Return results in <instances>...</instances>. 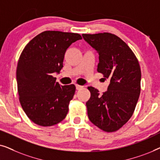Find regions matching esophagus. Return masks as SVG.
<instances>
[{
  "instance_id": "34e87169",
  "label": "esophagus",
  "mask_w": 160,
  "mask_h": 160,
  "mask_svg": "<svg viewBox=\"0 0 160 160\" xmlns=\"http://www.w3.org/2000/svg\"><path fill=\"white\" fill-rule=\"evenodd\" d=\"M76 89H81L83 88V86H81V85H78V84H76Z\"/></svg>"
}]
</instances>
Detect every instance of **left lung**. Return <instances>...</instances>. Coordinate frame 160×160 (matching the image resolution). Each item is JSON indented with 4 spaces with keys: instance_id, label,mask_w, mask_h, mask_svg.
Segmentation results:
<instances>
[{
    "instance_id": "left-lung-1",
    "label": "left lung",
    "mask_w": 160,
    "mask_h": 160,
    "mask_svg": "<svg viewBox=\"0 0 160 160\" xmlns=\"http://www.w3.org/2000/svg\"><path fill=\"white\" fill-rule=\"evenodd\" d=\"M99 54L97 71L109 78L108 90L88 87L91 96L86 102L89 119L105 132L122 128L132 117L141 92V72L138 60L128 44L110 32L82 34Z\"/></svg>"
}]
</instances>
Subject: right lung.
<instances>
[{
  "label": "right lung",
  "instance_id": "add662e5",
  "mask_svg": "<svg viewBox=\"0 0 160 160\" xmlns=\"http://www.w3.org/2000/svg\"><path fill=\"white\" fill-rule=\"evenodd\" d=\"M80 39L78 33L48 30L32 38L22 52L17 68L19 99L35 124L52 126L66 117L76 87L60 86L52 73H60L67 49Z\"/></svg>",
  "mask_w": 160,
  "mask_h": 160
}]
</instances>
